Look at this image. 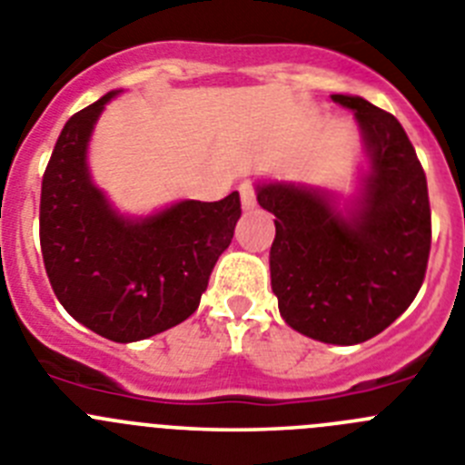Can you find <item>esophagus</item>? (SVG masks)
Wrapping results in <instances>:
<instances>
[{"mask_svg":"<svg viewBox=\"0 0 465 465\" xmlns=\"http://www.w3.org/2000/svg\"><path fill=\"white\" fill-rule=\"evenodd\" d=\"M238 192H241V203L245 211H250V208L257 206V196H254V185L252 183H241V187H238Z\"/></svg>","mask_w":465,"mask_h":465,"instance_id":"obj_1","label":"esophagus"}]
</instances>
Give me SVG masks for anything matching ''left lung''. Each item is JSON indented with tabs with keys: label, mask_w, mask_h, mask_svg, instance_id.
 <instances>
[{
	"label": "left lung",
	"mask_w": 465,
	"mask_h": 465,
	"mask_svg": "<svg viewBox=\"0 0 465 465\" xmlns=\"http://www.w3.org/2000/svg\"><path fill=\"white\" fill-rule=\"evenodd\" d=\"M354 113L366 166L357 194L303 183H257L275 215L271 287L294 331L357 345L399 320L424 282L430 250L426 175L399 120L354 94H331Z\"/></svg>",
	"instance_id": "1"
}]
</instances>
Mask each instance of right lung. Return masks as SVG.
I'll return each instance as SVG.
<instances>
[{
	"label": "right lung",
	"instance_id": "1",
	"mask_svg": "<svg viewBox=\"0 0 465 465\" xmlns=\"http://www.w3.org/2000/svg\"><path fill=\"white\" fill-rule=\"evenodd\" d=\"M113 90L71 115L41 183V254L57 301L90 331L136 342L185 322L229 248L241 196L123 215L94 185L87 145Z\"/></svg>",
	"mask_w": 465,
	"mask_h": 465
}]
</instances>
